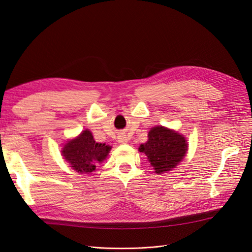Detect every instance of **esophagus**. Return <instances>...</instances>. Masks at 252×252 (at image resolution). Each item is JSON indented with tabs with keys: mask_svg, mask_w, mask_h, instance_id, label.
I'll use <instances>...</instances> for the list:
<instances>
[{
	"mask_svg": "<svg viewBox=\"0 0 252 252\" xmlns=\"http://www.w3.org/2000/svg\"><path fill=\"white\" fill-rule=\"evenodd\" d=\"M127 138H126V136L125 135H121L120 136V138H119V142L120 143H122V144H124V143H127Z\"/></svg>",
	"mask_w": 252,
	"mask_h": 252,
	"instance_id": "34e87169",
	"label": "esophagus"
}]
</instances>
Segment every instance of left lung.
I'll list each match as a JSON object with an SVG mask.
<instances>
[{
	"mask_svg": "<svg viewBox=\"0 0 252 252\" xmlns=\"http://www.w3.org/2000/svg\"><path fill=\"white\" fill-rule=\"evenodd\" d=\"M139 150L148 158L157 173L174 168L184 158L187 143L184 136L168 128L158 126L148 133V141L142 144Z\"/></svg>",
	"mask_w": 252,
	"mask_h": 252,
	"instance_id": "1",
	"label": "left lung"
}]
</instances>
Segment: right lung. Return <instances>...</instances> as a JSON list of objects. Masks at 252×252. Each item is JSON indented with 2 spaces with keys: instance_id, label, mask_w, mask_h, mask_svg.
I'll return each instance as SVG.
<instances>
[{
  "instance_id": "obj_1",
  "label": "right lung",
  "mask_w": 252,
  "mask_h": 252,
  "mask_svg": "<svg viewBox=\"0 0 252 252\" xmlns=\"http://www.w3.org/2000/svg\"><path fill=\"white\" fill-rule=\"evenodd\" d=\"M110 149L108 145L96 143L93 133L85 130L65 145L63 156L72 169L81 173H88L95 170L96 165L104 161Z\"/></svg>"
}]
</instances>
